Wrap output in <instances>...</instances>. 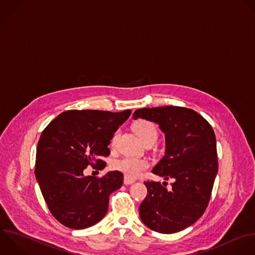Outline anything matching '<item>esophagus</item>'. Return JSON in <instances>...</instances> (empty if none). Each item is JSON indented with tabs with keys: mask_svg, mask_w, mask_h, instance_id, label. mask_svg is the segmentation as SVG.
Returning <instances> with one entry per match:
<instances>
[{
	"mask_svg": "<svg viewBox=\"0 0 255 255\" xmlns=\"http://www.w3.org/2000/svg\"><path fill=\"white\" fill-rule=\"evenodd\" d=\"M123 182H124V184H125V185H130V184L134 183V182H135V180H134V179H131V178H128L127 176H124V180H123Z\"/></svg>",
	"mask_w": 255,
	"mask_h": 255,
	"instance_id": "34e87169",
	"label": "esophagus"
}]
</instances>
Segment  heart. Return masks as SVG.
<instances>
[{
	"instance_id": "heart-1",
	"label": "heart",
	"mask_w": 255,
	"mask_h": 255,
	"mask_svg": "<svg viewBox=\"0 0 255 255\" xmlns=\"http://www.w3.org/2000/svg\"><path fill=\"white\" fill-rule=\"evenodd\" d=\"M134 130L139 138L145 143L150 141H156L157 139V129L155 125L146 120H141L135 123ZM119 132L116 131L111 138V146L114 147L116 145V141L118 138ZM149 167V162L144 158H136V157H123L121 159L116 160L113 163V168L117 171L122 172L128 178H136L141 175V173Z\"/></svg>"
}]
</instances>
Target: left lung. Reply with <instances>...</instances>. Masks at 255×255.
<instances>
[{
  "instance_id": "left-lung-1",
  "label": "left lung",
  "mask_w": 255,
  "mask_h": 255,
  "mask_svg": "<svg viewBox=\"0 0 255 255\" xmlns=\"http://www.w3.org/2000/svg\"><path fill=\"white\" fill-rule=\"evenodd\" d=\"M138 118L158 124L165 134V155L152 173L175 180L170 190L160 182H144L148 194L140 218L156 232L181 231L202 216L210 199L218 171L214 131L200 114L184 107L138 109L133 119Z\"/></svg>"
}]
</instances>
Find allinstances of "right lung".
I'll list each match as a JSON object with an SVG mask.
<instances>
[{
  "instance_id": "add662e5",
  "label": "right lung",
  "mask_w": 255,
  "mask_h": 255,
  "mask_svg": "<svg viewBox=\"0 0 255 255\" xmlns=\"http://www.w3.org/2000/svg\"><path fill=\"white\" fill-rule=\"evenodd\" d=\"M131 110H69L57 116L42 132L37 146L35 175L53 216L72 229L98 223L107 213L110 194L123 183L120 171L101 178L85 176L91 165L103 169L114 133Z\"/></svg>"
}]
</instances>
